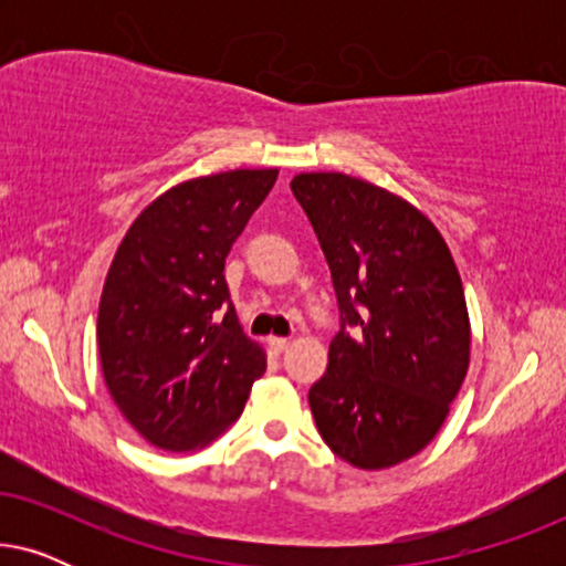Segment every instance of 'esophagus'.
Masks as SVG:
<instances>
[{
	"instance_id": "obj_1",
	"label": "esophagus",
	"mask_w": 566,
	"mask_h": 566,
	"mask_svg": "<svg viewBox=\"0 0 566 566\" xmlns=\"http://www.w3.org/2000/svg\"><path fill=\"white\" fill-rule=\"evenodd\" d=\"M268 345H270V350H273V353H285V350H289V347H291V339H285V337H270Z\"/></svg>"
}]
</instances>
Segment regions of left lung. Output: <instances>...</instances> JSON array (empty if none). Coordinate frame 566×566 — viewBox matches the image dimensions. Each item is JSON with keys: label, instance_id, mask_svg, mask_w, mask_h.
<instances>
[{"label": "left lung", "instance_id": "8db88e82", "mask_svg": "<svg viewBox=\"0 0 566 566\" xmlns=\"http://www.w3.org/2000/svg\"><path fill=\"white\" fill-rule=\"evenodd\" d=\"M291 190L327 258L343 327L308 391L324 443L355 469L412 459L443 428L471 355L463 283L443 234L397 192L343 172Z\"/></svg>", "mask_w": 566, "mask_h": 566}]
</instances>
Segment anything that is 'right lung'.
<instances>
[{
	"label": "right lung",
	"mask_w": 566,
	"mask_h": 566,
	"mask_svg": "<svg viewBox=\"0 0 566 566\" xmlns=\"http://www.w3.org/2000/svg\"><path fill=\"white\" fill-rule=\"evenodd\" d=\"M277 169H229L151 200L105 275L97 347L107 391L146 443L192 453L239 420L265 350L239 327L223 262Z\"/></svg>",
	"instance_id": "1"
}]
</instances>
